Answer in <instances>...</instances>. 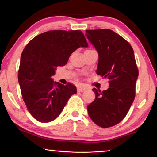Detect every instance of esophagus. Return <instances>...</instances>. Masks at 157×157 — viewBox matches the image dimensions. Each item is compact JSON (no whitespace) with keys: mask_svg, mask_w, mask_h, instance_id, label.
I'll return each instance as SVG.
<instances>
[{"mask_svg":"<svg viewBox=\"0 0 157 157\" xmlns=\"http://www.w3.org/2000/svg\"><path fill=\"white\" fill-rule=\"evenodd\" d=\"M86 87H84V86H79L78 87V92H83L84 91H86Z\"/></svg>","mask_w":157,"mask_h":157,"instance_id":"obj_1","label":"esophagus"}]
</instances>
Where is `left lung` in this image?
Here are the masks:
<instances>
[{
    "label": "left lung",
    "instance_id": "left-lung-1",
    "mask_svg": "<svg viewBox=\"0 0 157 157\" xmlns=\"http://www.w3.org/2000/svg\"><path fill=\"white\" fill-rule=\"evenodd\" d=\"M86 36L99 55L96 73L109 79L102 92L93 89L95 98L87 106L91 120L102 128L123 120L134 102L139 75L134 50L125 39L109 29L86 30Z\"/></svg>",
    "mask_w": 157,
    "mask_h": 157
}]
</instances>
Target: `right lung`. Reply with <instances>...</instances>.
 <instances>
[{"mask_svg":"<svg viewBox=\"0 0 157 157\" xmlns=\"http://www.w3.org/2000/svg\"><path fill=\"white\" fill-rule=\"evenodd\" d=\"M80 30H50L29 41L21 57L18 79L28 110L36 121L48 123L56 119L68 100L77 93L75 85L54 82L57 66L66 64L79 47H87Z\"/></svg>","mask_w":157,"mask_h":157,"instance_id":"add662e5","label":"right lung"}]
</instances>
